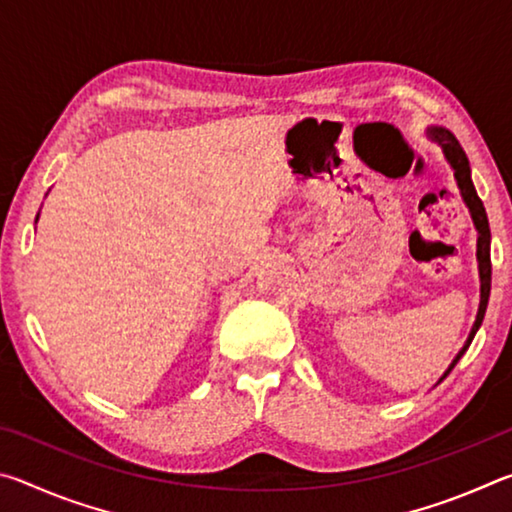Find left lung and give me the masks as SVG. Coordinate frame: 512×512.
<instances>
[{
    "instance_id": "left-lung-1",
    "label": "left lung",
    "mask_w": 512,
    "mask_h": 512,
    "mask_svg": "<svg viewBox=\"0 0 512 512\" xmlns=\"http://www.w3.org/2000/svg\"><path fill=\"white\" fill-rule=\"evenodd\" d=\"M427 137L433 142L440 144V149H443L445 158L449 162V167L454 169V178H456V185L461 189V196L467 205V210L472 214V221H474V228L479 232V239H476V259H479V277H481V302H479V314H476V320L472 325V332L467 336L465 345L461 348V352L456 354V359L449 363V368L445 370V375L440 377L443 381L449 372L454 370V366L458 363V359L463 357L465 350L470 348V343L474 339L476 329L481 327L483 323V316H485V307H488V298H490V280H492V264H490V225H488V214H485V207L481 203V198L476 196V189L472 183V176H470V162H467V155L463 151V146L458 144V140L454 137V133H449L447 128L443 126H431L427 128Z\"/></svg>"
}]
</instances>
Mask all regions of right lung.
Returning a JSON list of instances; mask_svg holds the SVG:
<instances>
[{
	"mask_svg": "<svg viewBox=\"0 0 512 512\" xmlns=\"http://www.w3.org/2000/svg\"><path fill=\"white\" fill-rule=\"evenodd\" d=\"M36 221H38V219H36Z\"/></svg>",
	"mask_w": 512,
	"mask_h": 512,
	"instance_id": "add662e5",
	"label": "right lung"
}]
</instances>
